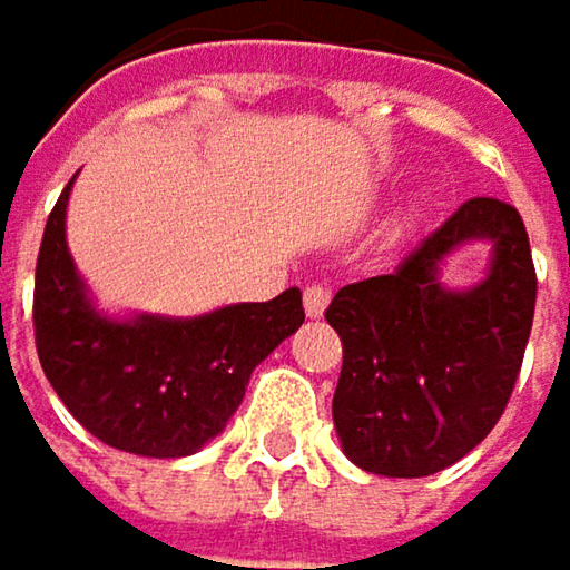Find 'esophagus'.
Segmentation results:
<instances>
[{
	"mask_svg": "<svg viewBox=\"0 0 570 570\" xmlns=\"http://www.w3.org/2000/svg\"><path fill=\"white\" fill-rule=\"evenodd\" d=\"M327 302H331V292L327 288H321V285L305 288V315L308 318H321L324 308H327Z\"/></svg>",
	"mask_w": 570,
	"mask_h": 570,
	"instance_id": "esophagus-1",
	"label": "esophagus"
}]
</instances>
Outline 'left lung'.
<instances>
[{
    "label": "left lung",
    "mask_w": 570,
    "mask_h": 570,
    "mask_svg": "<svg viewBox=\"0 0 570 570\" xmlns=\"http://www.w3.org/2000/svg\"><path fill=\"white\" fill-rule=\"evenodd\" d=\"M482 242V279L446 286L453 254ZM534 265L515 206L463 203L396 272L344 285L324 318L341 334L344 367L334 430L351 463L420 479L460 463L499 423L534 318Z\"/></svg>",
    "instance_id": "left-lung-1"
}]
</instances>
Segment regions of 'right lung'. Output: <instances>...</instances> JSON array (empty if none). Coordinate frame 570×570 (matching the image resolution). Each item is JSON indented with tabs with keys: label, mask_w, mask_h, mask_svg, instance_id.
<instances>
[{
	"label": "right lung",
	"mask_w": 570,
	"mask_h": 570,
	"mask_svg": "<svg viewBox=\"0 0 570 570\" xmlns=\"http://www.w3.org/2000/svg\"><path fill=\"white\" fill-rule=\"evenodd\" d=\"M58 196L36 265V347L48 384L101 443L150 460H179L216 440L239 410L252 371L302 321V292L236 302L193 318L107 312L81 278Z\"/></svg>",
	"instance_id": "right-lung-1"
}]
</instances>
